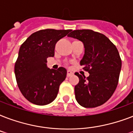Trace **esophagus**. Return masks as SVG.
Returning <instances> with one entry per match:
<instances>
[{"label":"esophagus","instance_id":"1","mask_svg":"<svg viewBox=\"0 0 133 133\" xmlns=\"http://www.w3.org/2000/svg\"><path fill=\"white\" fill-rule=\"evenodd\" d=\"M74 75V73H73L72 71L68 70V72H67V77H70V76H72V75Z\"/></svg>","mask_w":133,"mask_h":133}]
</instances>
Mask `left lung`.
<instances>
[{
	"label": "left lung",
	"instance_id": "1",
	"mask_svg": "<svg viewBox=\"0 0 133 133\" xmlns=\"http://www.w3.org/2000/svg\"><path fill=\"white\" fill-rule=\"evenodd\" d=\"M68 37L83 43L85 52L80 65L90 74L82 77L75 87V98L83 107L95 108L105 103L117 86L122 61L115 45L108 37L91 30L70 31Z\"/></svg>",
	"mask_w": 133,
	"mask_h": 133
}]
</instances>
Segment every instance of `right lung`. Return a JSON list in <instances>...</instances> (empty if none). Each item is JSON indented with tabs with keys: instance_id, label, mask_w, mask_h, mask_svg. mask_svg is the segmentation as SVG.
<instances>
[{
	"instance_id": "1",
	"label": "right lung",
	"mask_w": 133,
	"mask_h": 133,
	"mask_svg": "<svg viewBox=\"0 0 133 133\" xmlns=\"http://www.w3.org/2000/svg\"><path fill=\"white\" fill-rule=\"evenodd\" d=\"M71 30L46 29L31 34L21 45L15 63L18 86L24 97L36 105L49 104L56 99L66 69L48 68L47 58L54 56L56 42Z\"/></svg>"
}]
</instances>
